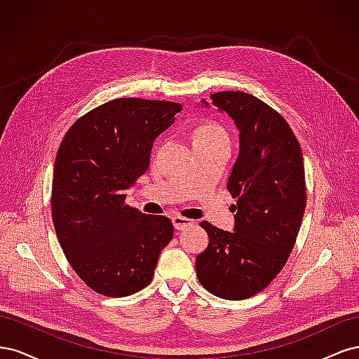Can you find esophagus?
<instances>
[{"mask_svg": "<svg viewBox=\"0 0 359 359\" xmlns=\"http://www.w3.org/2000/svg\"><path fill=\"white\" fill-rule=\"evenodd\" d=\"M172 223H173V226H175L177 231H181V229H184V227L190 226L193 223V220L186 219V217H181V215H173Z\"/></svg>", "mask_w": 359, "mask_h": 359, "instance_id": "esophagus-1", "label": "esophagus"}]
</instances>
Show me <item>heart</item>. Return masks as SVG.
I'll return each mask as SVG.
<instances>
[{
    "instance_id": "obj_1",
    "label": "heart",
    "mask_w": 359,
    "mask_h": 359,
    "mask_svg": "<svg viewBox=\"0 0 359 359\" xmlns=\"http://www.w3.org/2000/svg\"><path fill=\"white\" fill-rule=\"evenodd\" d=\"M193 144L194 145H222L229 144L232 145L231 135L227 133V130L215 121H206L202 123L193 133Z\"/></svg>"
}]
</instances>
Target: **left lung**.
Here are the masks:
<instances>
[{
  "label": "left lung",
  "instance_id": "obj_1",
  "mask_svg": "<svg viewBox=\"0 0 359 359\" xmlns=\"http://www.w3.org/2000/svg\"><path fill=\"white\" fill-rule=\"evenodd\" d=\"M205 106L232 118L240 154L227 189L236 198L233 232L202 222L210 244L196 257L201 285L223 299H245L276 278L297 241L306 210L301 147L286 119L255 95L222 91Z\"/></svg>",
  "mask_w": 359,
  "mask_h": 359
}]
</instances>
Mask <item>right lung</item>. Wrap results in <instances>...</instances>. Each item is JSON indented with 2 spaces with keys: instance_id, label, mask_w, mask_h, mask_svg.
Returning a JSON list of instances; mask_svg holds the SVG:
<instances>
[{
  "instance_id": "1",
  "label": "right lung",
  "mask_w": 359,
  "mask_h": 359,
  "mask_svg": "<svg viewBox=\"0 0 359 359\" xmlns=\"http://www.w3.org/2000/svg\"><path fill=\"white\" fill-rule=\"evenodd\" d=\"M181 104L127 97L76 121L53 166L52 220L69 264L106 297H128L153 280L161 250L173 236L165 215L126 205V190L144 175L156 137Z\"/></svg>"
}]
</instances>
